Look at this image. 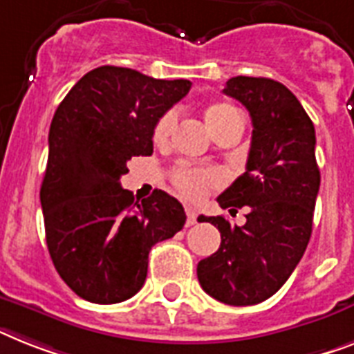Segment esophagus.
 <instances>
[{
    "label": "esophagus",
    "mask_w": 354,
    "mask_h": 354,
    "mask_svg": "<svg viewBox=\"0 0 354 354\" xmlns=\"http://www.w3.org/2000/svg\"><path fill=\"white\" fill-rule=\"evenodd\" d=\"M197 223V212L192 206H186V226H194Z\"/></svg>",
    "instance_id": "esophagus-1"
}]
</instances>
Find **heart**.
<instances>
[{"mask_svg": "<svg viewBox=\"0 0 354 354\" xmlns=\"http://www.w3.org/2000/svg\"><path fill=\"white\" fill-rule=\"evenodd\" d=\"M204 119H206V124H208L209 130L213 131V136H217L218 131L232 127L233 122L242 121V115L235 106L218 101V103H212L206 106ZM175 127H177V112L175 110H166L157 119L156 124H153V130H151L153 142L159 146L166 145V142L170 141ZM171 179H174V184L184 197L192 198V201H198V198H203L204 195L208 194V189L212 186H217L221 183V174L215 170H201V168L177 166L174 174H171Z\"/></svg>", "mask_w": 354, "mask_h": 354, "instance_id": "heart-1", "label": "heart"}]
</instances>
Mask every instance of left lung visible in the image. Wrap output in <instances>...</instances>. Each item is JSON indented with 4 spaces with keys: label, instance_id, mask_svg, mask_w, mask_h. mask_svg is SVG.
Returning <instances> with one entry per match:
<instances>
[{
    "label": "left lung",
    "instance_id": "left-lung-1",
    "mask_svg": "<svg viewBox=\"0 0 354 354\" xmlns=\"http://www.w3.org/2000/svg\"><path fill=\"white\" fill-rule=\"evenodd\" d=\"M224 93L248 108L253 122L246 171L217 197L246 224L223 215L198 217L221 232V248L197 264L203 289L218 302L253 306L275 295L308 248L320 188L315 127L293 92L268 77L236 75Z\"/></svg>",
    "mask_w": 354,
    "mask_h": 354
}]
</instances>
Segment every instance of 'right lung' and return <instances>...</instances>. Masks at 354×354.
<instances>
[{"label":"right lung","mask_w":354,"mask_h":354,"mask_svg":"<svg viewBox=\"0 0 354 354\" xmlns=\"http://www.w3.org/2000/svg\"><path fill=\"white\" fill-rule=\"evenodd\" d=\"M188 79H153L122 66L84 74L61 101L48 131L41 184L46 246L75 295L118 304L142 288L148 253L186 223L177 198L153 189L133 201L127 162L151 156L157 119L189 92Z\"/></svg>","instance_id":"right-lung-1"}]
</instances>
